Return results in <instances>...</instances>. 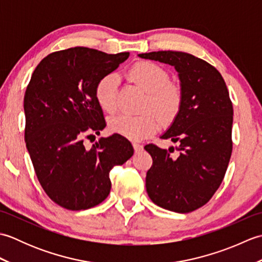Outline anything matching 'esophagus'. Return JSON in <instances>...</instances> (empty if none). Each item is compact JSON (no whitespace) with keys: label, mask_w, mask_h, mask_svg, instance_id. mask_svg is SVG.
I'll return each mask as SVG.
<instances>
[{"label":"esophagus","mask_w":262,"mask_h":262,"mask_svg":"<svg viewBox=\"0 0 262 262\" xmlns=\"http://www.w3.org/2000/svg\"><path fill=\"white\" fill-rule=\"evenodd\" d=\"M133 147H134L135 151H141V149L143 148V145H141V144H137V143H133Z\"/></svg>","instance_id":"1"}]
</instances>
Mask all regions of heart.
I'll return each instance as SVG.
<instances>
[{
  "instance_id": "heart-1",
  "label": "heart",
  "mask_w": 262,
  "mask_h": 262,
  "mask_svg": "<svg viewBox=\"0 0 262 262\" xmlns=\"http://www.w3.org/2000/svg\"><path fill=\"white\" fill-rule=\"evenodd\" d=\"M130 79L148 93L145 109H151L160 119L172 121L178 115L182 102L181 89L169 83L170 75L163 68L151 62H138L129 70ZM120 77L117 73H108L96 85V99L100 107L108 113L117 109V97ZM109 129L132 141H142L153 135L159 128V120L151 113L143 115L119 114L108 121Z\"/></svg>"
}]
</instances>
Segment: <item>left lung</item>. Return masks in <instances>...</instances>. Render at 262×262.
Returning a JSON list of instances; mask_svg holds the SVG:
<instances>
[{"label": "left lung", "mask_w": 262, "mask_h": 262, "mask_svg": "<svg viewBox=\"0 0 262 262\" xmlns=\"http://www.w3.org/2000/svg\"><path fill=\"white\" fill-rule=\"evenodd\" d=\"M173 66L182 92L179 113L161 138L178 143V157L148 144L153 164L146 173L148 197L160 207L189 213L213 197L232 154L233 107L224 79L214 66L193 55L173 52L138 54Z\"/></svg>", "instance_id": "obj_1"}]
</instances>
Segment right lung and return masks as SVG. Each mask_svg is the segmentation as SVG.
<instances>
[{
    "label": "right lung",
    "instance_id": "1",
    "mask_svg": "<svg viewBox=\"0 0 262 262\" xmlns=\"http://www.w3.org/2000/svg\"><path fill=\"white\" fill-rule=\"evenodd\" d=\"M128 56L86 47L55 52L37 65L27 86V149L42 189L66 209L102 203L111 189V168L134 154L130 142L119 134L99 138L91 148L82 140L105 127L94 93L98 81Z\"/></svg>",
    "mask_w": 262,
    "mask_h": 262
}]
</instances>
